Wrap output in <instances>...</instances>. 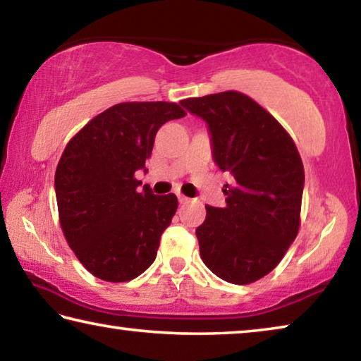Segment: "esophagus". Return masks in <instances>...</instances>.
<instances>
[{
	"instance_id": "obj_1",
	"label": "esophagus",
	"mask_w": 361,
	"mask_h": 361,
	"mask_svg": "<svg viewBox=\"0 0 361 361\" xmlns=\"http://www.w3.org/2000/svg\"><path fill=\"white\" fill-rule=\"evenodd\" d=\"M178 200H180V204H188L189 197H186V195H183V194H178Z\"/></svg>"
}]
</instances>
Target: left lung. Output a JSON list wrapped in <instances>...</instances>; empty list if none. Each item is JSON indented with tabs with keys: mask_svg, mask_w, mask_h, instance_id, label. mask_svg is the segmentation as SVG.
I'll return each mask as SVG.
<instances>
[{
	"mask_svg": "<svg viewBox=\"0 0 361 361\" xmlns=\"http://www.w3.org/2000/svg\"><path fill=\"white\" fill-rule=\"evenodd\" d=\"M180 105L205 121L213 161L234 178L224 189V209L205 205V221L195 229L200 258L226 282H256L282 261L298 235L301 156L276 118L235 90Z\"/></svg>",
	"mask_w": 361,
	"mask_h": 361,
	"instance_id": "8db88e82",
	"label": "left lung"
}]
</instances>
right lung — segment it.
<instances>
[{"mask_svg": "<svg viewBox=\"0 0 361 361\" xmlns=\"http://www.w3.org/2000/svg\"><path fill=\"white\" fill-rule=\"evenodd\" d=\"M186 113L169 102L118 103L66 145L56 170L65 239L81 264L106 282H127L156 259L159 240L178 207L175 194L138 191L154 137Z\"/></svg>", "mask_w": 361, "mask_h": 361, "instance_id": "add662e5", "label": "right lung"}]
</instances>
